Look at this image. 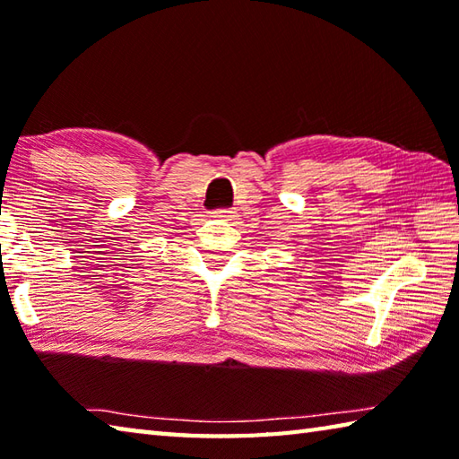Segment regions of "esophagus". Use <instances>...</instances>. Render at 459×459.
Returning a JSON list of instances; mask_svg holds the SVG:
<instances>
[{"instance_id":"34e87169","label":"esophagus","mask_w":459,"mask_h":459,"mask_svg":"<svg viewBox=\"0 0 459 459\" xmlns=\"http://www.w3.org/2000/svg\"><path fill=\"white\" fill-rule=\"evenodd\" d=\"M214 217L221 219V221H232V219H235V212L229 211V209H219V211H214Z\"/></svg>"}]
</instances>
